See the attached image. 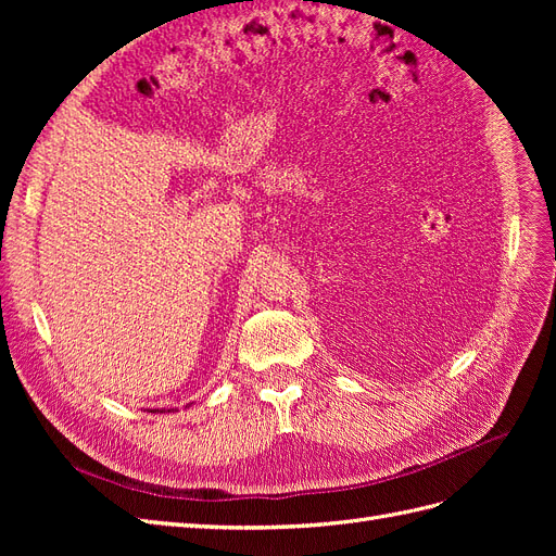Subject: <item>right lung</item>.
Instances as JSON below:
<instances>
[{"label":"right lung","mask_w":556,"mask_h":556,"mask_svg":"<svg viewBox=\"0 0 556 556\" xmlns=\"http://www.w3.org/2000/svg\"><path fill=\"white\" fill-rule=\"evenodd\" d=\"M150 413H164V410H157V408H155V410H150Z\"/></svg>","instance_id":"obj_1"}]
</instances>
